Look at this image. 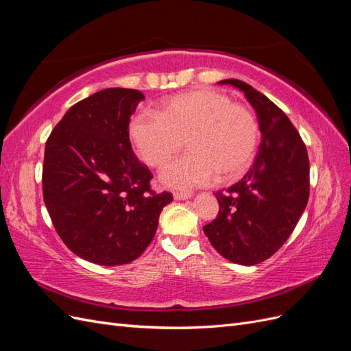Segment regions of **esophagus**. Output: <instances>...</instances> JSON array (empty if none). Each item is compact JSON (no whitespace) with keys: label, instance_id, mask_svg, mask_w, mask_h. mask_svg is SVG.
<instances>
[{"label":"esophagus","instance_id":"obj_1","mask_svg":"<svg viewBox=\"0 0 351 351\" xmlns=\"http://www.w3.org/2000/svg\"><path fill=\"white\" fill-rule=\"evenodd\" d=\"M192 196H193L192 192H174V199L176 200H184V199H189Z\"/></svg>","mask_w":351,"mask_h":351}]
</instances>
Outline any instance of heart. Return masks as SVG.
I'll return each instance as SVG.
<instances>
[{
    "label": "heart",
    "mask_w": 351,
    "mask_h": 351,
    "mask_svg": "<svg viewBox=\"0 0 351 351\" xmlns=\"http://www.w3.org/2000/svg\"><path fill=\"white\" fill-rule=\"evenodd\" d=\"M129 134L137 154L154 168L164 167L186 142L189 152L169 164L161 180L171 189L187 190L218 176L221 182L241 177L256 155L261 129L247 105L199 88L164 99L156 114H134Z\"/></svg>",
    "instance_id": "b5f03b06"
}]
</instances>
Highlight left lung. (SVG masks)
I'll return each mask as SVG.
<instances>
[{
  "mask_svg": "<svg viewBox=\"0 0 351 351\" xmlns=\"http://www.w3.org/2000/svg\"><path fill=\"white\" fill-rule=\"evenodd\" d=\"M218 83L246 95L258 114L262 143L240 182L215 193L219 212L204 231L221 256L256 265L282 246L303 214L309 199V156L289 117L263 93L237 79Z\"/></svg>",
  "mask_w": 351,
  "mask_h": 351,
  "instance_id": "1",
  "label": "left lung"
}]
</instances>
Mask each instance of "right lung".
<instances>
[{
    "label": "right lung",
    "mask_w": 351,
    "mask_h": 351,
    "mask_svg": "<svg viewBox=\"0 0 351 351\" xmlns=\"http://www.w3.org/2000/svg\"><path fill=\"white\" fill-rule=\"evenodd\" d=\"M141 90L110 88L74 104L52 129L42 192L60 239L104 267L137 259L173 195L155 193L152 173L132 149L130 117Z\"/></svg>",
    "instance_id": "obj_1"
}]
</instances>
